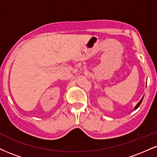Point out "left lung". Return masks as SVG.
<instances>
[{
    "label": "left lung",
    "mask_w": 157,
    "mask_h": 157,
    "mask_svg": "<svg viewBox=\"0 0 157 157\" xmlns=\"http://www.w3.org/2000/svg\"><path fill=\"white\" fill-rule=\"evenodd\" d=\"M142 100H143V97H142V98L141 99V100H140V101L137 104H136V105L135 106V108H134V110H136V109H138V107H139V106H140V104L142 103Z\"/></svg>",
    "instance_id": "8db88e82"
}]
</instances>
